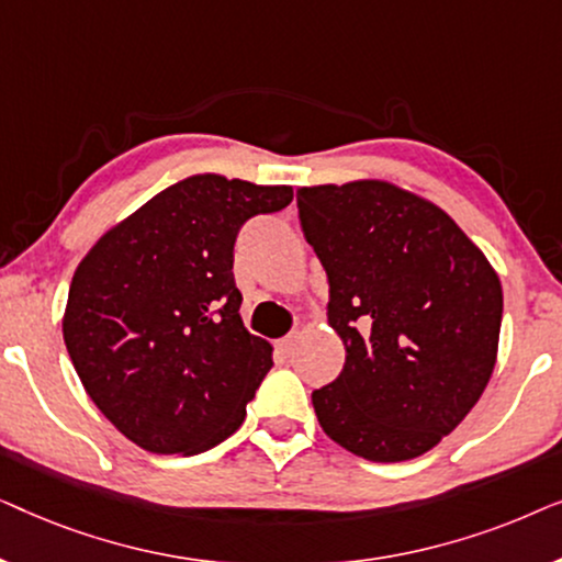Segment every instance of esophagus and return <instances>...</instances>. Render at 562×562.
<instances>
[{"instance_id": "obj_1", "label": "esophagus", "mask_w": 562, "mask_h": 562, "mask_svg": "<svg viewBox=\"0 0 562 562\" xmlns=\"http://www.w3.org/2000/svg\"><path fill=\"white\" fill-rule=\"evenodd\" d=\"M296 342H299V329H294V333H289L286 337H283V340L279 342V348H281V352L291 356V352H294V348H296Z\"/></svg>"}]
</instances>
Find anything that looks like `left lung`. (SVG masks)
Returning a JSON list of instances; mask_svg holds the SVG:
<instances>
[{"mask_svg": "<svg viewBox=\"0 0 562 562\" xmlns=\"http://www.w3.org/2000/svg\"><path fill=\"white\" fill-rule=\"evenodd\" d=\"M306 243L329 281L340 375L312 394L329 440L373 463L432 450L494 373L502 281L440 206L363 179L296 189Z\"/></svg>", "mask_w": 562, "mask_h": 562, "instance_id": "1", "label": "left lung"}]
</instances>
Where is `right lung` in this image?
<instances>
[{
    "label": "right lung",
    "instance_id": "right-lung-1",
    "mask_svg": "<svg viewBox=\"0 0 562 562\" xmlns=\"http://www.w3.org/2000/svg\"><path fill=\"white\" fill-rule=\"evenodd\" d=\"M291 187L189 176L99 237L76 268L64 340L99 412L158 456H196L227 440L273 366L240 319L233 248Z\"/></svg>",
    "mask_w": 562,
    "mask_h": 562
}]
</instances>
